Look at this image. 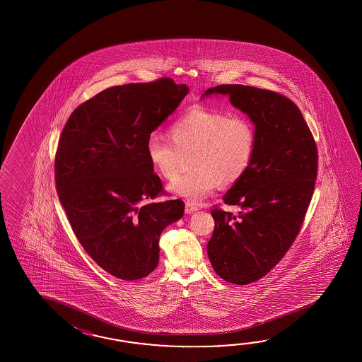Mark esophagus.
I'll use <instances>...</instances> for the list:
<instances>
[{
  "instance_id": "obj_1",
  "label": "esophagus",
  "mask_w": 362,
  "mask_h": 362,
  "mask_svg": "<svg viewBox=\"0 0 362 362\" xmlns=\"http://www.w3.org/2000/svg\"><path fill=\"white\" fill-rule=\"evenodd\" d=\"M197 211H198V207H197L195 204H192L190 202H186V203H185V212H186L187 215L194 214V212H197Z\"/></svg>"
}]
</instances>
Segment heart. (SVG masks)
I'll list each match as a JSON object with an SVG mask.
<instances>
[{"label": "heart", "mask_w": 362, "mask_h": 362, "mask_svg": "<svg viewBox=\"0 0 362 362\" xmlns=\"http://www.w3.org/2000/svg\"><path fill=\"white\" fill-rule=\"evenodd\" d=\"M168 139L156 134L146 142L147 160L155 172L172 181L186 159L192 173L170 184L178 197L198 203L215 190L229 187L246 175L256 151V129L247 116L194 108L168 129Z\"/></svg>", "instance_id": "1"}]
</instances>
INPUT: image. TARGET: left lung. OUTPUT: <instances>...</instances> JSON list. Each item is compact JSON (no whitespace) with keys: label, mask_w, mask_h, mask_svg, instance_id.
Masks as SVG:
<instances>
[{"label":"left lung","mask_w":362,"mask_h":362,"mask_svg":"<svg viewBox=\"0 0 362 362\" xmlns=\"http://www.w3.org/2000/svg\"><path fill=\"white\" fill-rule=\"evenodd\" d=\"M228 94L251 117L256 151L246 175L223 195L238 215L217 204L208 257L218 277L248 285L267 276L293 246L315 192L318 151L313 134L293 100L248 85H217L207 94Z\"/></svg>","instance_id":"8db88e82"}]
</instances>
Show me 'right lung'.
<instances>
[{
	"instance_id": "right-lung-1",
	"label": "right lung",
	"mask_w": 362,
	"mask_h": 362,
	"mask_svg": "<svg viewBox=\"0 0 362 362\" xmlns=\"http://www.w3.org/2000/svg\"><path fill=\"white\" fill-rule=\"evenodd\" d=\"M189 88L170 77L108 88L69 116L55 154V186L71 228L100 268L124 281L159 262V237L184 215L147 160L151 133Z\"/></svg>"
}]
</instances>
